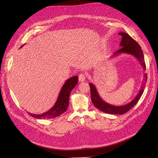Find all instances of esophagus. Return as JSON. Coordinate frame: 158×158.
<instances>
[{
  "instance_id": "34e87169",
  "label": "esophagus",
  "mask_w": 158,
  "mask_h": 158,
  "mask_svg": "<svg viewBox=\"0 0 158 158\" xmlns=\"http://www.w3.org/2000/svg\"><path fill=\"white\" fill-rule=\"evenodd\" d=\"M85 75L84 74H79V82H82L85 81Z\"/></svg>"
}]
</instances>
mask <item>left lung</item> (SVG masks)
<instances>
[{
  "mask_svg": "<svg viewBox=\"0 0 158 158\" xmlns=\"http://www.w3.org/2000/svg\"><path fill=\"white\" fill-rule=\"evenodd\" d=\"M119 34L122 36V39L120 43V46L121 48L115 52L113 54V56H117L118 55L122 53L131 54L134 57H136V58L139 61L143 67V70L145 71L146 64L144 62V54L139 44L126 32H119ZM147 79L148 76L146 74H144L143 82L137 96L129 104L120 106H113L104 102L99 96L97 91V89L94 84L92 83H89V85L90 86V89H91V101L96 108L99 109L100 110L104 112H106V113L121 115L124 114L128 112L131 109H132L139 101L144 92V89L146 86Z\"/></svg>",
  "mask_w": 158,
  "mask_h": 158,
  "instance_id": "8db88e82",
  "label": "left lung"
}]
</instances>
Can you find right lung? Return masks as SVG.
I'll return each mask as SVG.
<instances>
[{
  "instance_id": "add662e5",
  "label": "right lung",
  "mask_w": 158,
  "mask_h": 158,
  "mask_svg": "<svg viewBox=\"0 0 158 158\" xmlns=\"http://www.w3.org/2000/svg\"><path fill=\"white\" fill-rule=\"evenodd\" d=\"M78 82V76H74L67 79L63 85L59 97L54 106L48 111L42 114H34L29 112V114L36 119H52L56 118L66 111L69 106V98L72 90Z\"/></svg>"
}]
</instances>
